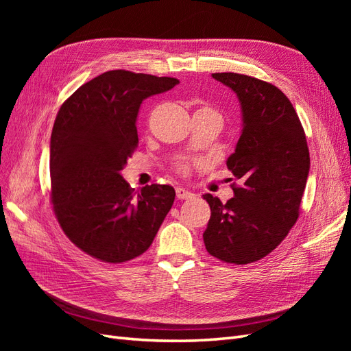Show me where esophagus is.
Listing matches in <instances>:
<instances>
[{"label":"esophagus","mask_w":351,"mask_h":351,"mask_svg":"<svg viewBox=\"0 0 351 351\" xmlns=\"http://www.w3.org/2000/svg\"><path fill=\"white\" fill-rule=\"evenodd\" d=\"M176 193H177V197L180 199V200H183V199H192L195 195L190 192V190H186V189H183V187H177L176 189Z\"/></svg>","instance_id":"esophagus-1"}]
</instances>
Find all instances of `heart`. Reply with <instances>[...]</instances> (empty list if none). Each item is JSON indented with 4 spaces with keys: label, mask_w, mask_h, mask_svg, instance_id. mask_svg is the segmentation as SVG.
<instances>
[{
    "label": "heart",
    "mask_w": 351,
    "mask_h": 351,
    "mask_svg": "<svg viewBox=\"0 0 351 351\" xmlns=\"http://www.w3.org/2000/svg\"><path fill=\"white\" fill-rule=\"evenodd\" d=\"M178 169H180V171H182V173H187L189 171V162L187 161H182V162H180L178 164Z\"/></svg>",
    "instance_id": "1"
}]
</instances>
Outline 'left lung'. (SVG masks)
Wrapping results in <instances>:
<instances>
[{
  "label": "left lung",
  "mask_w": 351,
  "mask_h": 351,
  "mask_svg": "<svg viewBox=\"0 0 351 351\" xmlns=\"http://www.w3.org/2000/svg\"><path fill=\"white\" fill-rule=\"evenodd\" d=\"M212 77L237 93L243 130L227 159L234 197L222 204L204 195L210 206L204 241L214 258L246 265L280 246L299 218L309 147L299 115L277 86L239 73H214Z\"/></svg>",
  "instance_id": "obj_1"
}]
</instances>
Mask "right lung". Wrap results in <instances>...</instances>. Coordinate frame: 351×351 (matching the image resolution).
<instances>
[{
    "instance_id": "add662e5",
    "label": "right lung",
    "mask_w": 351,
    "mask_h": 351,
    "mask_svg": "<svg viewBox=\"0 0 351 351\" xmlns=\"http://www.w3.org/2000/svg\"><path fill=\"white\" fill-rule=\"evenodd\" d=\"M177 83L111 70L82 84L61 105L51 133L52 209L69 240L95 259L123 263L141 256L174 204L171 186L134 192L120 171L139 143L142 101Z\"/></svg>"
}]
</instances>
